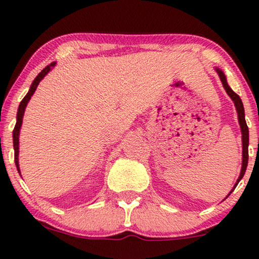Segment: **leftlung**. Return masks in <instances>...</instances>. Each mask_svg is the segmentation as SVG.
Masks as SVG:
<instances>
[{
	"instance_id": "left-lung-1",
	"label": "left lung",
	"mask_w": 259,
	"mask_h": 259,
	"mask_svg": "<svg viewBox=\"0 0 259 259\" xmlns=\"http://www.w3.org/2000/svg\"><path fill=\"white\" fill-rule=\"evenodd\" d=\"M215 72L218 73L219 78H221V81H222L223 86H224L227 94L230 96V99L234 101V105H235V107H236L237 117H239V124H240V127H241V134H242V167H241V171H240L239 179H237L236 184H235L233 190L230 191V194H231V192L235 190V187H236L237 184H239V181L242 179V177L245 175L246 168H247V163H248V126H247V124H246V120H245V109H243L242 101H241V99H240V96L231 90L230 86L228 85L227 78H225L224 73H223L219 68H215Z\"/></svg>"
}]
</instances>
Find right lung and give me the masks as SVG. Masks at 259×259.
<instances>
[{
	"label": "right lung",
	"instance_id": "add662e5",
	"mask_svg": "<svg viewBox=\"0 0 259 259\" xmlns=\"http://www.w3.org/2000/svg\"><path fill=\"white\" fill-rule=\"evenodd\" d=\"M55 65H56V62H52L51 64L47 65L46 68H44V69L41 70L40 73H38V75L34 79V81H32L30 89H29V92L25 95L24 99L22 100V102H20V105H19V108H18L17 123H16V126H14V130H13V146H14V162H16L17 169H18V171H19V173H20L19 163H18V154H19V132H20V126H22L23 115H24L25 107H26V105H28L29 100L31 99L32 95H34L35 90H36L38 82H40L41 80L45 78V75H46V74L49 73L50 70L52 69V67H55Z\"/></svg>",
	"mask_w": 259,
	"mask_h": 259
}]
</instances>
